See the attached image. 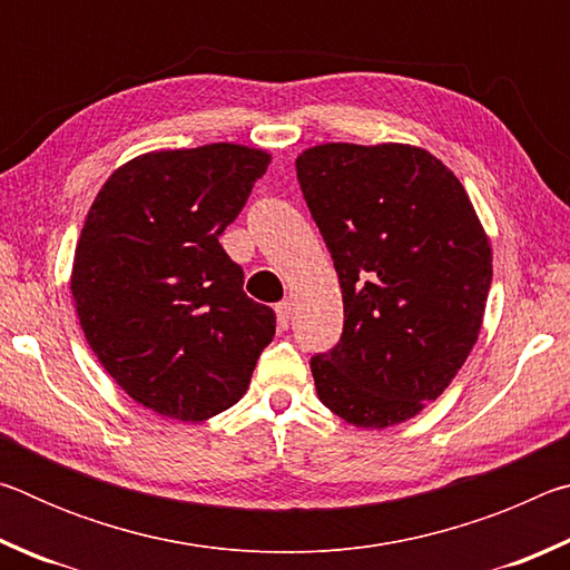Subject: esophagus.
Wrapping results in <instances>:
<instances>
[{
	"label": "esophagus",
	"instance_id": "34e87169",
	"mask_svg": "<svg viewBox=\"0 0 570 570\" xmlns=\"http://www.w3.org/2000/svg\"><path fill=\"white\" fill-rule=\"evenodd\" d=\"M276 320H278V326H282V330H286L288 322H292V302H288V298H284V302L276 304Z\"/></svg>",
	"mask_w": 570,
	"mask_h": 570
}]
</instances>
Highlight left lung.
I'll return each mask as SVG.
<instances>
[{"instance_id":"obj_1","label":"left lung","mask_w":570,"mask_h":570,"mask_svg":"<svg viewBox=\"0 0 570 570\" xmlns=\"http://www.w3.org/2000/svg\"><path fill=\"white\" fill-rule=\"evenodd\" d=\"M296 178L334 258L344 330L312 356L316 394L356 428L435 402L478 342L493 254L462 183L428 150L326 142Z\"/></svg>"}]
</instances>
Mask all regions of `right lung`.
<instances>
[{
    "mask_svg": "<svg viewBox=\"0 0 570 570\" xmlns=\"http://www.w3.org/2000/svg\"><path fill=\"white\" fill-rule=\"evenodd\" d=\"M268 163L234 142L146 153L112 173L85 218L70 282L85 340L163 417L234 407L274 340V308L244 294L218 244Z\"/></svg>",
    "mask_w": 570,
    "mask_h": 570,
    "instance_id": "right-lung-1",
    "label": "right lung"
}]
</instances>
